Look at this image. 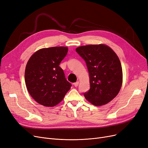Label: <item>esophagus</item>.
Masks as SVG:
<instances>
[{
  "instance_id": "1",
  "label": "esophagus",
  "mask_w": 148,
  "mask_h": 148,
  "mask_svg": "<svg viewBox=\"0 0 148 148\" xmlns=\"http://www.w3.org/2000/svg\"><path fill=\"white\" fill-rule=\"evenodd\" d=\"M73 84H74V86H75V87H77V86H78V84H79V81H76V82L75 83Z\"/></svg>"
}]
</instances>
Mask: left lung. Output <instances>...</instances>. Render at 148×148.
<instances>
[{"label": "left lung", "instance_id": "left-lung-1", "mask_svg": "<svg viewBox=\"0 0 148 148\" xmlns=\"http://www.w3.org/2000/svg\"><path fill=\"white\" fill-rule=\"evenodd\" d=\"M76 51L86 62L89 74L90 89L84 97L95 106L108 103L118 94L123 83L119 58L105 45L79 47Z\"/></svg>", "mask_w": 148, "mask_h": 148}]
</instances>
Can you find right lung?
Listing matches in <instances>:
<instances>
[{
    "label": "right lung",
    "mask_w": 148,
    "mask_h": 148,
    "mask_svg": "<svg viewBox=\"0 0 148 148\" xmlns=\"http://www.w3.org/2000/svg\"><path fill=\"white\" fill-rule=\"evenodd\" d=\"M68 48H42L35 52L26 65L25 82L32 97L45 106H54L62 101L72 84L66 79L59 64Z\"/></svg>",
    "instance_id": "add662e5"
}]
</instances>
